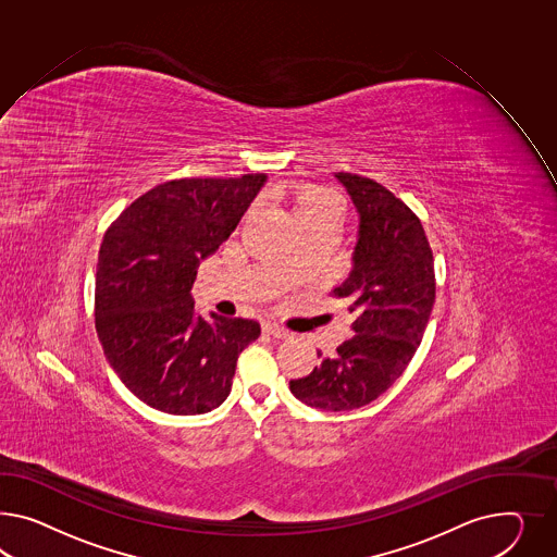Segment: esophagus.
<instances>
[{
    "instance_id": "obj_1",
    "label": "esophagus",
    "mask_w": 557,
    "mask_h": 557,
    "mask_svg": "<svg viewBox=\"0 0 557 557\" xmlns=\"http://www.w3.org/2000/svg\"><path fill=\"white\" fill-rule=\"evenodd\" d=\"M263 332L271 336V338H287L289 336V332L286 329H282V326H277V324H273V322H265L263 324Z\"/></svg>"
}]
</instances>
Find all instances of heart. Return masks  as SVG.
I'll return each instance as SVG.
<instances>
[{
    "instance_id": "heart-1",
    "label": "heart",
    "mask_w": 557,
    "mask_h": 557,
    "mask_svg": "<svg viewBox=\"0 0 557 557\" xmlns=\"http://www.w3.org/2000/svg\"><path fill=\"white\" fill-rule=\"evenodd\" d=\"M275 193L289 200L294 221L300 228L317 223H336L341 214V202L334 193L314 184H287L277 186Z\"/></svg>"
}]
</instances>
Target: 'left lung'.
<instances>
[{
  "label": "left lung",
  "mask_w": 557,
  "mask_h": 557,
  "mask_svg": "<svg viewBox=\"0 0 557 557\" xmlns=\"http://www.w3.org/2000/svg\"><path fill=\"white\" fill-rule=\"evenodd\" d=\"M361 223L350 275L334 296L346 301L352 336L332 357L318 350L310 375L289 381L306 406L348 411L375 401L406 371L436 300L434 256L418 214L383 184L336 172Z\"/></svg>",
  "instance_id": "8db88e82"
}]
</instances>
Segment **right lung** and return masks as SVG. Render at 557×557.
Returning <instances> with one entry per match:
<instances>
[{
	"label": "right lung",
	"instance_id": "right-lung-1",
	"mask_svg": "<svg viewBox=\"0 0 557 557\" xmlns=\"http://www.w3.org/2000/svg\"><path fill=\"white\" fill-rule=\"evenodd\" d=\"M181 178L153 186L107 228L95 282V329L123 385L172 416L207 413L231 393L256 320L195 314L196 265L239 225L265 182Z\"/></svg>",
	"mask_w": 557,
	"mask_h": 557
}]
</instances>
